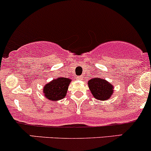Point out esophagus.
Instances as JSON below:
<instances>
[{
	"label": "esophagus",
	"instance_id": "obj_1",
	"mask_svg": "<svg viewBox=\"0 0 151 151\" xmlns=\"http://www.w3.org/2000/svg\"><path fill=\"white\" fill-rule=\"evenodd\" d=\"M83 76L82 75H81V76H78V77H77V79H79V80H82V79H83Z\"/></svg>",
	"mask_w": 151,
	"mask_h": 151
}]
</instances>
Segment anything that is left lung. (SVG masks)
<instances>
[{
	"instance_id": "1",
	"label": "left lung",
	"mask_w": 151,
	"mask_h": 151,
	"mask_svg": "<svg viewBox=\"0 0 151 151\" xmlns=\"http://www.w3.org/2000/svg\"><path fill=\"white\" fill-rule=\"evenodd\" d=\"M88 85L94 98L99 100H106L113 93V87L107 81L100 78L91 79Z\"/></svg>"
}]
</instances>
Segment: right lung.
Segmentation results:
<instances>
[{"label": "right lung", "mask_w": 151, "mask_h": 151, "mask_svg": "<svg viewBox=\"0 0 151 151\" xmlns=\"http://www.w3.org/2000/svg\"><path fill=\"white\" fill-rule=\"evenodd\" d=\"M71 79L59 77L46 84L44 88V96L49 100L57 101L62 100L67 94Z\"/></svg>", "instance_id": "add662e5"}]
</instances>
